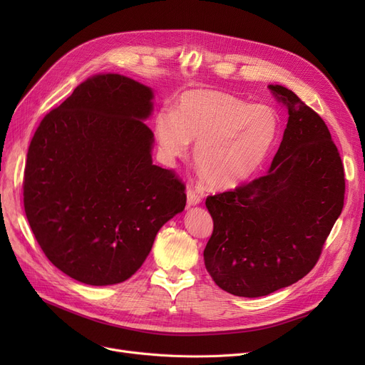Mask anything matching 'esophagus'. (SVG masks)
<instances>
[{"label":"esophagus","mask_w":365,"mask_h":365,"mask_svg":"<svg viewBox=\"0 0 365 365\" xmlns=\"http://www.w3.org/2000/svg\"><path fill=\"white\" fill-rule=\"evenodd\" d=\"M186 200H187V205L189 207H194V205H198L201 198L198 194H195V190L192 187H187L186 189Z\"/></svg>","instance_id":"1"}]
</instances>
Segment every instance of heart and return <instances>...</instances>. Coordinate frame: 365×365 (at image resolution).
Instances as JSON below:
<instances>
[{"instance_id": "obj_1", "label": "heart", "mask_w": 365, "mask_h": 365, "mask_svg": "<svg viewBox=\"0 0 365 365\" xmlns=\"http://www.w3.org/2000/svg\"><path fill=\"white\" fill-rule=\"evenodd\" d=\"M281 131L278 112L217 90H189L171 110L153 120L161 160L175 165L195 142L194 163L205 182L219 190L234 189L256 175Z\"/></svg>"}]
</instances>
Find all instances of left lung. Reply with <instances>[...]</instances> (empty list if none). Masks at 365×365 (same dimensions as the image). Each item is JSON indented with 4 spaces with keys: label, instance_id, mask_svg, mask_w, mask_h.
Listing matches in <instances>:
<instances>
[{
    "label": "left lung",
    "instance_id": "obj_1",
    "mask_svg": "<svg viewBox=\"0 0 365 365\" xmlns=\"http://www.w3.org/2000/svg\"><path fill=\"white\" fill-rule=\"evenodd\" d=\"M269 88L289 110L269 170L205 200L215 226L205 269L240 297L267 296L309 274L344 200L343 165L327 125L292 90Z\"/></svg>",
    "mask_w": 365,
    "mask_h": 365
}]
</instances>
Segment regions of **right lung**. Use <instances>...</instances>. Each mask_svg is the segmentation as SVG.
Masks as SVG:
<instances>
[{
  "label": "right lung",
  "instance_id": "right-lung-1",
  "mask_svg": "<svg viewBox=\"0 0 365 365\" xmlns=\"http://www.w3.org/2000/svg\"><path fill=\"white\" fill-rule=\"evenodd\" d=\"M153 90L120 73L93 75L36 128L24 204L47 259L88 285L128 279L164 223L186 205L183 183L152 163L145 124Z\"/></svg>",
  "mask_w": 365,
  "mask_h": 365
}]
</instances>
